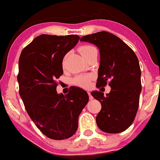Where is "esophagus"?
<instances>
[{
  "label": "esophagus",
  "instance_id": "34e87169",
  "mask_svg": "<svg viewBox=\"0 0 160 160\" xmlns=\"http://www.w3.org/2000/svg\"><path fill=\"white\" fill-rule=\"evenodd\" d=\"M88 96H89V99H90V100H92V99H93V97H92V95H91V93H90V92H88Z\"/></svg>",
  "mask_w": 160,
  "mask_h": 160
}]
</instances>
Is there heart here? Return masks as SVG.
Wrapping results in <instances>:
<instances>
[{
	"instance_id": "b5f03b06",
	"label": "heart",
	"mask_w": 160,
	"mask_h": 160,
	"mask_svg": "<svg viewBox=\"0 0 160 160\" xmlns=\"http://www.w3.org/2000/svg\"><path fill=\"white\" fill-rule=\"evenodd\" d=\"M96 50V49L93 46L91 45H82L78 48V51L80 52L81 54L82 55V57H85V55L88 54L91 52ZM90 76L88 75H81L75 77L74 78L72 82L76 86L81 87V88H88L90 85Z\"/></svg>"
}]
</instances>
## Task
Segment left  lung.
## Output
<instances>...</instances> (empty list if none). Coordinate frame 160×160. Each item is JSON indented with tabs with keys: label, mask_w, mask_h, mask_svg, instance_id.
Returning <instances> with one entry per match:
<instances>
[{
	"label": "left lung",
	"mask_w": 160,
	"mask_h": 160,
	"mask_svg": "<svg viewBox=\"0 0 160 160\" xmlns=\"http://www.w3.org/2000/svg\"><path fill=\"white\" fill-rule=\"evenodd\" d=\"M81 41L95 44L100 53L96 87H111L110 93L94 91L92 96L101 102L96 121L106 133L127 130L133 123L142 91L138 59L131 47L112 33L98 32L82 36Z\"/></svg>",
	"instance_id": "8db88e82"
}]
</instances>
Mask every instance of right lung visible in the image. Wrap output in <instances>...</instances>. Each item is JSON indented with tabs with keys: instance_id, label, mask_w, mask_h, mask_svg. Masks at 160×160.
I'll use <instances>...</instances> for the list:
<instances>
[{
	"instance_id": "add662e5",
	"label": "right lung",
	"mask_w": 160,
	"mask_h": 160,
	"mask_svg": "<svg viewBox=\"0 0 160 160\" xmlns=\"http://www.w3.org/2000/svg\"><path fill=\"white\" fill-rule=\"evenodd\" d=\"M79 39L77 35H40L23 49L18 61L17 78L25 108L40 132L54 140L76 132L78 117L88 102V93L78 87L72 86L67 95L57 92L63 58Z\"/></svg>"
}]
</instances>
